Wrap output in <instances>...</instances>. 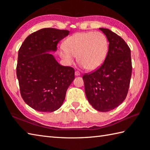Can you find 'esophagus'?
I'll return each instance as SVG.
<instances>
[{
    "instance_id": "34e87169",
    "label": "esophagus",
    "mask_w": 150,
    "mask_h": 150,
    "mask_svg": "<svg viewBox=\"0 0 150 150\" xmlns=\"http://www.w3.org/2000/svg\"><path fill=\"white\" fill-rule=\"evenodd\" d=\"M75 75H76V76H79V75H81V73L79 72V71H75Z\"/></svg>"
}]
</instances>
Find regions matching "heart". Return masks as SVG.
Instances as JSON below:
<instances>
[{
	"label": "heart",
	"mask_w": 150,
	"mask_h": 150,
	"mask_svg": "<svg viewBox=\"0 0 150 150\" xmlns=\"http://www.w3.org/2000/svg\"><path fill=\"white\" fill-rule=\"evenodd\" d=\"M59 55L67 64L71 65L75 57L88 71L99 68L106 58L108 42L106 36L100 32H79L67 39Z\"/></svg>",
	"instance_id": "b5f03b06"
}]
</instances>
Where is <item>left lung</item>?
<instances>
[{
	"mask_svg": "<svg viewBox=\"0 0 150 150\" xmlns=\"http://www.w3.org/2000/svg\"><path fill=\"white\" fill-rule=\"evenodd\" d=\"M106 36L109 48L104 63L83 75L85 93L95 110L106 112L119 106L128 94L132 72L131 51L122 38L99 28Z\"/></svg>",
	"mask_w": 150,
	"mask_h": 150,
	"instance_id": "8db88e82",
	"label": "left lung"
}]
</instances>
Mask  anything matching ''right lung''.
Listing matches in <instances>:
<instances>
[{
    "label": "right lung",
    "instance_id": "right-lung-1",
    "mask_svg": "<svg viewBox=\"0 0 150 150\" xmlns=\"http://www.w3.org/2000/svg\"><path fill=\"white\" fill-rule=\"evenodd\" d=\"M68 30L43 28L30 34L18 50L17 77L22 98L42 112L62 106L66 91L75 79V69L59 64L50 52H55Z\"/></svg>",
    "mask_w": 150,
    "mask_h": 150
}]
</instances>
